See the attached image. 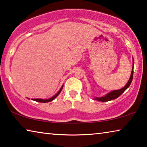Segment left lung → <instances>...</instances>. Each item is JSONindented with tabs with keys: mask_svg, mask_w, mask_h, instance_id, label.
I'll return each instance as SVG.
<instances>
[{
	"mask_svg": "<svg viewBox=\"0 0 147 147\" xmlns=\"http://www.w3.org/2000/svg\"><path fill=\"white\" fill-rule=\"evenodd\" d=\"M134 61L133 59V68L132 70H131V76L130 78L129 79V80L128 82V83L126 84V85L121 89H119V90H115V91H113L110 92V93H108L106 94L105 96H103V97H100V98H95L94 100H98V101H101V102H107V101H110L111 100H113V99H115L117 98H118L121 94H123L124 91L127 89L131 83V81H132L133 79V75H134Z\"/></svg>",
	"mask_w": 147,
	"mask_h": 147,
	"instance_id": "1",
	"label": "left lung"
}]
</instances>
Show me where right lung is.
Masks as SVG:
<instances>
[{
	"instance_id": "add662e5",
	"label": "right lung",
	"mask_w": 147,
	"mask_h": 147,
	"mask_svg": "<svg viewBox=\"0 0 147 147\" xmlns=\"http://www.w3.org/2000/svg\"><path fill=\"white\" fill-rule=\"evenodd\" d=\"M62 89H63V86L61 87V88H60V89H59V91L55 95H54L53 97L50 98L49 99H41V98H34L32 99V100H34V101H36V102H43V103H45V102H51L52 100H53L54 98H55L56 96H58V94L60 93L61 91L62 90Z\"/></svg>"
}]
</instances>
